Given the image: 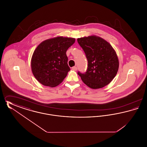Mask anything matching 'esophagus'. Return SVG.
<instances>
[{
  "label": "esophagus",
  "mask_w": 147,
  "mask_h": 147,
  "mask_svg": "<svg viewBox=\"0 0 147 147\" xmlns=\"http://www.w3.org/2000/svg\"><path fill=\"white\" fill-rule=\"evenodd\" d=\"M72 69L73 70H75V71H76L78 69V68H77V67H72Z\"/></svg>",
  "instance_id": "esophagus-1"
}]
</instances>
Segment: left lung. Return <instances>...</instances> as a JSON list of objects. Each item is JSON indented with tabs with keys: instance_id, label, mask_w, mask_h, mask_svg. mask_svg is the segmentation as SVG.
Segmentation results:
<instances>
[{
	"instance_id": "8db88e82",
	"label": "left lung",
	"mask_w": 147,
	"mask_h": 147,
	"mask_svg": "<svg viewBox=\"0 0 147 147\" xmlns=\"http://www.w3.org/2000/svg\"><path fill=\"white\" fill-rule=\"evenodd\" d=\"M77 41L88 62L86 71L84 74L78 73L83 83L93 89L108 85L119 70V58L115 50L109 42L96 35L78 38Z\"/></svg>"
}]
</instances>
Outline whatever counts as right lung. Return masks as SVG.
Wrapping results in <instances>:
<instances>
[{
  "label": "right lung",
  "instance_id": "obj_1",
  "mask_svg": "<svg viewBox=\"0 0 147 147\" xmlns=\"http://www.w3.org/2000/svg\"><path fill=\"white\" fill-rule=\"evenodd\" d=\"M75 41L74 38L57 36L38 45L32 56L31 67L39 83L55 87L63 82L70 70L66 52Z\"/></svg>",
  "mask_w": 147,
  "mask_h": 147
}]
</instances>
